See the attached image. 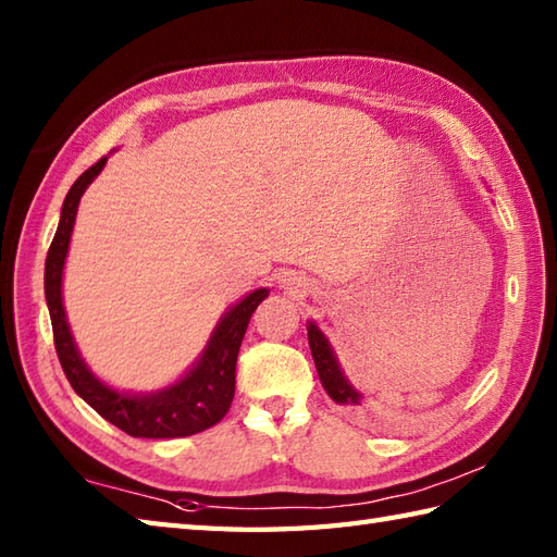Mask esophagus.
<instances>
[{
	"instance_id": "obj_1",
	"label": "esophagus",
	"mask_w": 557,
	"mask_h": 557,
	"mask_svg": "<svg viewBox=\"0 0 557 557\" xmlns=\"http://www.w3.org/2000/svg\"><path fill=\"white\" fill-rule=\"evenodd\" d=\"M280 287H285V289H289V292H299L304 285H301L299 277L285 275V277H280Z\"/></svg>"
}]
</instances>
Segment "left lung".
Wrapping results in <instances>:
<instances>
[{"instance_id": "obj_1", "label": "left lung", "mask_w": 557, "mask_h": 557, "mask_svg": "<svg viewBox=\"0 0 557 557\" xmlns=\"http://www.w3.org/2000/svg\"><path fill=\"white\" fill-rule=\"evenodd\" d=\"M306 330H309V345H311L318 377H321L330 399L342 407H363V395L349 383V377L345 375V371H342V366L335 357V349L330 345V339L323 335V330L313 321H309Z\"/></svg>"}]
</instances>
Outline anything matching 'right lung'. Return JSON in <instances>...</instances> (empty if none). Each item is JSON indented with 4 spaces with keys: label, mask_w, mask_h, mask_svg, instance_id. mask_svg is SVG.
I'll list each match as a JSON object with an SVG mask.
<instances>
[{
    "label": "right lung",
    "mask_w": 557,
    "mask_h": 557,
    "mask_svg": "<svg viewBox=\"0 0 557 557\" xmlns=\"http://www.w3.org/2000/svg\"><path fill=\"white\" fill-rule=\"evenodd\" d=\"M104 164H108V158L92 164L69 188L57 234L45 260V299L47 309H50L59 363H62L64 375L69 377L71 387L76 389V395L83 401H88L102 419H108L128 435L186 437L200 433L215 425L232 405L234 371L242 339L253 311L268 297L270 289H253L222 313L215 330L210 333L206 349L200 351V357L180 381L152 389V393H128V389H116L100 381L90 371L86 359L81 357L76 339L71 335L62 297V280L81 196L86 194V188L102 172Z\"/></svg>",
    "instance_id": "add662e5"
}]
</instances>
